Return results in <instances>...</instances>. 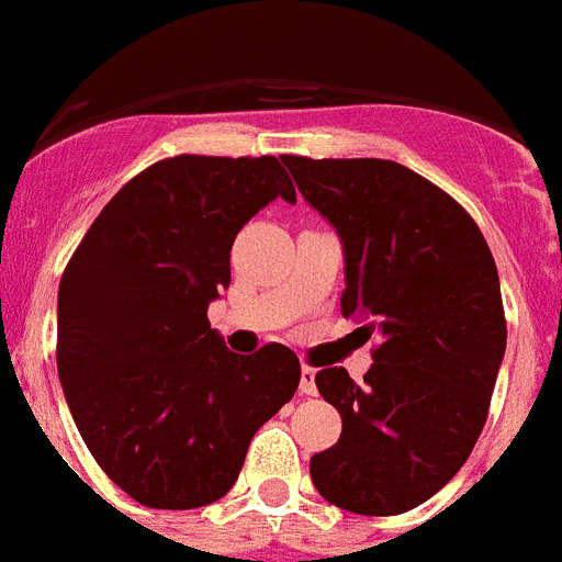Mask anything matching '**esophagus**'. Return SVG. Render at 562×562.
Returning a JSON list of instances; mask_svg holds the SVG:
<instances>
[{
	"instance_id": "obj_1",
	"label": "esophagus",
	"mask_w": 562,
	"mask_h": 562,
	"mask_svg": "<svg viewBox=\"0 0 562 562\" xmlns=\"http://www.w3.org/2000/svg\"><path fill=\"white\" fill-rule=\"evenodd\" d=\"M302 394H316V368L302 366V383H299Z\"/></svg>"
}]
</instances>
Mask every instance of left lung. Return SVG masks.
Masks as SVG:
<instances>
[{
	"instance_id": "1",
	"label": "left lung",
	"mask_w": 562,
	"mask_h": 562,
	"mask_svg": "<svg viewBox=\"0 0 562 562\" xmlns=\"http://www.w3.org/2000/svg\"><path fill=\"white\" fill-rule=\"evenodd\" d=\"M336 228L342 313L380 336L366 383L322 368L342 435L310 459L316 491L351 514L417 508L459 473L487 420L505 357L499 272L473 217L389 159L281 156Z\"/></svg>"
}]
</instances>
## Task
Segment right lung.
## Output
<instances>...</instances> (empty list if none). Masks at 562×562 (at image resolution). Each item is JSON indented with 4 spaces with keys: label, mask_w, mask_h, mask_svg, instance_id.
Instances as JSON below:
<instances>
[{
    "label": "right lung",
    "mask_w": 562,
    "mask_h": 562,
    "mask_svg": "<svg viewBox=\"0 0 562 562\" xmlns=\"http://www.w3.org/2000/svg\"><path fill=\"white\" fill-rule=\"evenodd\" d=\"M278 196L295 203L276 156L156 161L103 205L63 272V394L103 473L145 508L226 496L252 435L299 389L290 348L244 357L209 325L237 232Z\"/></svg>",
    "instance_id": "1"
}]
</instances>
